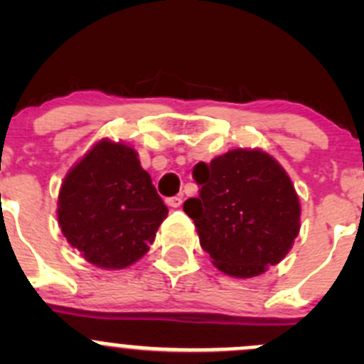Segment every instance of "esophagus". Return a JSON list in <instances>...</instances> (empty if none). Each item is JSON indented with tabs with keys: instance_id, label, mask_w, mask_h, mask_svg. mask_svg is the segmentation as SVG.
I'll return each mask as SVG.
<instances>
[{
	"instance_id": "34e87169",
	"label": "esophagus",
	"mask_w": 364,
	"mask_h": 364,
	"mask_svg": "<svg viewBox=\"0 0 364 364\" xmlns=\"http://www.w3.org/2000/svg\"><path fill=\"white\" fill-rule=\"evenodd\" d=\"M165 203H167L168 208H179V205H181V203H183V197H179V196L168 197V199L165 200Z\"/></svg>"
}]
</instances>
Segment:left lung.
<instances>
[{
	"mask_svg": "<svg viewBox=\"0 0 364 364\" xmlns=\"http://www.w3.org/2000/svg\"><path fill=\"white\" fill-rule=\"evenodd\" d=\"M199 197L183 204L200 247L225 274L252 278L280 262L299 232V199L280 164L260 149H232L193 167Z\"/></svg>",
	"mask_w": 364,
	"mask_h": 364,
	"instance_id": "obj_1",
	"label": "left lung"
}]
</instances>
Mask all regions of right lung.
Instances as JSON below:
<instances>
[{"label": "right lung", "instance_id": "1", "mask_svg": "<svg viewBox=\"0 0 364 364\" xmlns=\"http://www.w3.org/2000/svg\"><path fill=\"white\" fill-rule=\"evenodd\" d=\"M167 213L137 151L109 139L70 168L58 197L63 236L87 262L104 269L137 262Z\"/></svg>", "mask_w": 364, "mask_h": 364}]
</instances>
